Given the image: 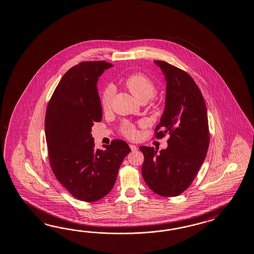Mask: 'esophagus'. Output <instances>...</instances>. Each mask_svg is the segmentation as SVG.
I'll use <instances>...</instances> for the list:
<instances>
[{
    "mask_svg": "<svg viewBox=\"0 0 254 254\" xmlns=\"http://www.w3.org/2000/svg\"><path fill=\"white\" fill-rule=\"evenodd\" d=\"M130 148L132 152H135V151L138 150V147H137L136 145H134V144H130Z\"/></svg>",
    "mask_w": 254,
    "mask_h": 254,
    "instance_id": "esophagus-1",
    "label": "esophagus"
}]
</instances>
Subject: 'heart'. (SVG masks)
Masks as SVG:
<instances>
[{
  "instance_id": "obj_1",
  "label": "heart",
  "mask_w": 254,
  "mask_h": 254,
  "mask_svg": "<svg viewBox=\"0 0 254 254\" xmlns=\"http://www.w3.org/2000/svg\"><path fill=\"white\" fill-rule=\"evenodd\" d=\"M124 86L128 89L138 101H148L154 97L156 93V85L153 80L143 75L142 73H134L127 77L124 81ZM113 89L111 86L107 87L101 95V108L104 112H107L111 108ZM122 132L124 135L134 139L138 135V130L133 124L125 123L122 127Z\"/></svg>"
}]
</instances>
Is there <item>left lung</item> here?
Here are the masks:
<instances>
[{"label": "left lung", "instance_id": "1", "mask_svg": "<svg viewBox=\"0 0 254 254\" xmlns=\"http://www.w3.org/2000/svg\"><path fill=\"white\" fill-rule=\"evenodd\" d=\"M165 75L164 113L155 137L169 133L167 148L141 146L144 155L142 175L151 190L162 196L180 195L194 180L206 158L209 144L207 112L204 98L186 71L165 61L154 60Z\"/></svg>", "mask_w": 254, "mask_h": 254}]
</instances>
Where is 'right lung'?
Segmentation results:
<instances>
[{
  "label": "right lung",
  "mask_w": 254,
  "mask_h": 254,
  "mask_svg": "<svg viewBox=\"0 0 254 254\" xmlns=\"http://www.w3.org/2000/svg\"><path fill=\"white\" fill-rule=\"evenodd\" d=\"M105 61L81 62L65 72L48 103L45 131L48 157L57 179L79 200L94 202L108 195L119 168L130 153L123 140L95 149L91 127L102 119L97 82Z\"/></svg>",
  "instance_id": "1"
}]
</instances>
